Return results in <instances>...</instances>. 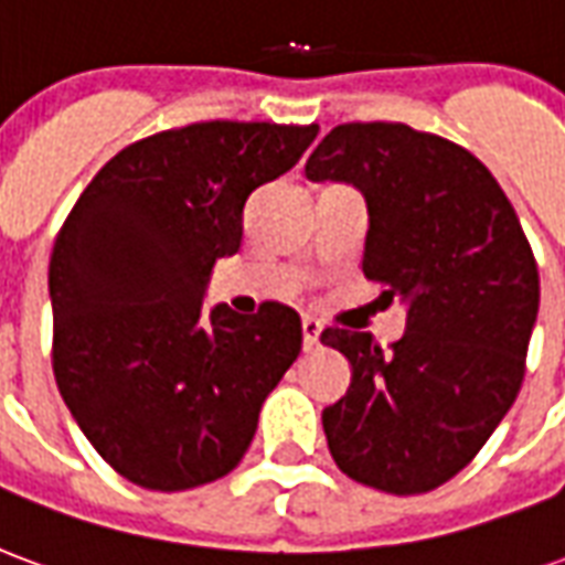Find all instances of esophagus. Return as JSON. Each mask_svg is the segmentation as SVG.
<instances>
[{"label":"esophagus","instance_id":"esophagus-1","mask_svg":"<svg viewBox=\"0 0 565 565\" xmlns=\"http://www.w3.org/2000/svg\"><path fill=\"white\" fill-rule=\"evenodd\" d=\"M320 330H323V327H320V320L315 318L302 320V344H306V351H315V348H318Z\"/></svg>","mask_w":565,"mask_h":565}]
</instances>
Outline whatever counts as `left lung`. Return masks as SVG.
I'll use <instances>...</instances> for the list:
<instances>
[{"mask_svg":"<svg viewBox=\"0 0 565 565\" xmlns=\"http://www.w3.org/2000/svg\"><path fill=\"white\" fill-rule=\"evenodd\" d=\"M311 181L366 196L363 275L408 306L399 342L330 327L351 363L323 408L335 466L396 497L469 466L518 399L539 315V266L497 178L454 141L405 124H342L308 157Z\"/></svg>","mask_w":565,"mask_h":565,"instance_id":"left-lung-1","label":"left lung"}]
</instances>
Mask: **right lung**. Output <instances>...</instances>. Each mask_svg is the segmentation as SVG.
Returning <instances> with one entry per match:
<instances>
[{"instance_id":"right-lung-1","label":"right lung","mask_w":565,"mask_h":565,"mask_svg":"<svg viewBox=\"0 0 565 565\" xmlns=\"http://www.w3.org/2000/svg\"><path fill=\"white\" fill-rule=\"evenodd\" d=\"M318 124L209 120L105 162L56 235L54 379L81 433L127 481L190 490L242 462L259 408L302 351L290 306L202 308L242 247L247 196L294 169Z\"/></svg>"}]
</instances>
